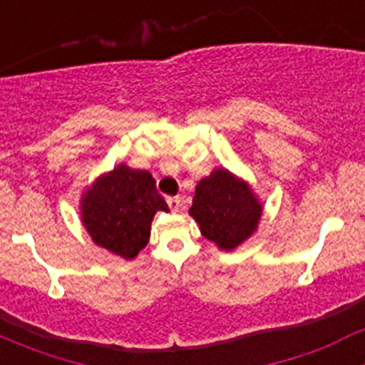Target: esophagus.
<instances>
[{
  "instance_id": "esophagus-1",
  "label": "esophagus",
  "mask_w": 365,
  "mask_h": 365,
  "mask_svg": "<svg viewBox=\"0 0 365 365\" xmlns=\"http://www.w3.org/2000/svg\"><path fill=\"white\" fill-rule=\"evenodd\" d=\"M168 206H170V210L172 212H179L180 210V202H182V199L180 197H168Z\"/></svg>"
}]
</instances>
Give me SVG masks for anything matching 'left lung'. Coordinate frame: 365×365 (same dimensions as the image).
I'll return each mask as SVG.
<instances>
[{"mask_svg":"<svg viewBox=\"0 0 365 365\" xmlns=\"http://www.w3.org/2000/svg\"><path fill=\"white\" fill-rule=\"evenodd\" d=\"M263 206L256 193L225 168L214 170L195 186L190 215L201 234L221 250H234L256 232Z\"/></svg>","mask_w":365,"mask_h":365,"instance_id":"8db88e82","label":"left lung"}]
</instances>
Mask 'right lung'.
Listing matches in <instances>:
<instances>
[{
    "mask_svg": "<svg viewBox=\"0 0 365 365\" xmlns=\"http://www.w3.org/2000/svg\"><path fill=\"white\" fill-rule=\"evenodd\" d=\"M82 222L98 247L133 259L150 240L151 221L168 205L150 172L118 164L98 177L80 201Z\"/></svg>",
    "mask_w": 365,
    "mask_h": 365,
    "instance_id": "right-lung-1",
    "label": "right lung"
}]
</instances>
